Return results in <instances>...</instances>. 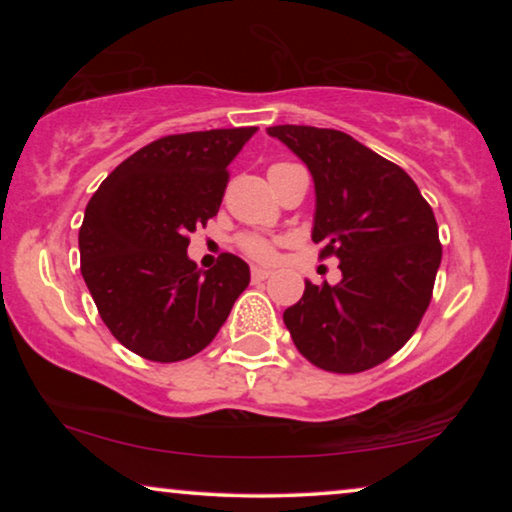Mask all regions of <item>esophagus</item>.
<instances>
[{
	"instance_id": "1",
	"label": "esophagus",
	"mask_w": 512,
	"mask_h": 512,
	"mask_svg": "<svg viewBox=\"0 0 512 512\" xmlns=\"http://www.w3.org/2000/svg\"><path fill=\"white\" fill-rule=\"evenodd\" d=\"M268 277H270L268 270H263V268H251V282H254V284L263 282V279H268Z\"/></svg>"
}]
</instances>
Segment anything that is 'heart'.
Returning a JSON list of instances; mask_svg holds the SVG:
<instances>
[{"label":"heart","instance_id":"obj_1","mask_svg":"<svg viewBox=\"0 0 512 512\" xmlns=\"http://www.w3.org/2000/svg\"><path fill=\"white\" fill-rule=\"evenodd\" d=\"M286 165H289V163L272 165L270 172L282 170V167H286ZM237 244H240V249L249 258H254V261H261V263H270L272 258H275V254H277L275 244H272L270 240H265V237H261V235H240V240H237Z\"/></svg>","mask_w":512,"mask_h":512}]
</instances>
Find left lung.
Returning a JSON list of instances; mask_svg holds the SVG:
<instances>
[{"label": "left lung", "instance_id": "left-lung-1", "mask_svg": "<svg viewBox=\"0 0 512 512\" xmlns=\"http://www.w3.org/2000/svg\"><path fill=\"white\" fill-rule=\"evenodd\" d=\"M307 165L317 193L312 240L335 256V286L305 282L284 312L293 345L331 373H363L394 356L417 331L443 258L438 223L415 181L354 137L312 125H272Z\"/></svg>", "mask_w": 512, "mask_h": 512}]
</instances>
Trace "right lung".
<instances>
[{
    "mask_svg": "<svg viewBox=\"0 0 512 512\" xmlns=\"http://www.w3.org/2000/svg\"><path fill=\"white\" fill-rule=\"evenodd\" d=\"M256 128L167 135L125 158L86 207L81 275L111 335L142 359L174 363L202 352L249 265L221 254L212 270L188 258V235L216 216L228 165Z\"/></svg>",
    "mask_w": 512,
    "mask_h": 512,
    "instance_id": "right-lung-1",
    "label": "right lung"
}]
</instances>
